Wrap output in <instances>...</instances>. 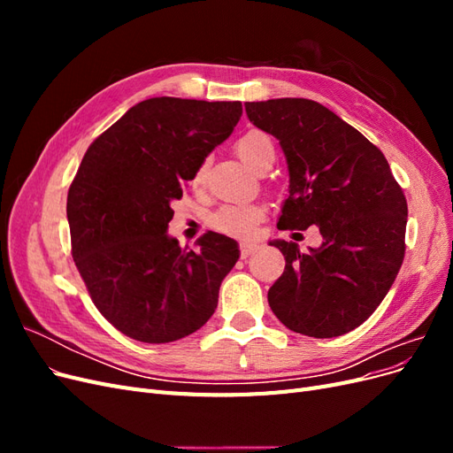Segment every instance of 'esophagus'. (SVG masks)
Wrapping results in <instances>:
<instances>
[{
	"instance_id": "1",
	"label": "esophagus",
	"mask_w": 453,
	"mask_h": 453,
	"mask_svg": "<svg viewBox=\"0 0 453 453\" xmlns=\"http://www.w3.org/2000/svg\"><path fill=\"white\" fill-rule=\"evenodd\" d=\"M257 250H258V243L253 242V240H243V242L240 243V251H242V257H243V258L253 255Z\"/></svg>"
}]
</instances>
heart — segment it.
I'll return each instance as SVG.
<instances>
[{"label": "heart", "mask_w": 453, "mask_h": 453, "mask_svg": "<svg viewBox=\"0 0 453 453\" xmlns=\"http://www.w3.org/2000/svg\"><path fill=\"white\" fill-rule=\"evenodd\" d=\"M236 155L248 164V166L260 173L268 164H273L276 158V147H273L270 135L260 130H250L236 140ZM205 177V164H200L195 172L193 185L202 187ZM263 219V210L258 205H225L213 217V226L226 234H250L255 225Z\"/></svg>", "instance_id": "heart-1"}]
</instances>
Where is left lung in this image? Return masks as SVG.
I'll use <instances>...</instances> for the list:
<instances>
[{
  "label": "left lung",
  "instance_id": "8db88e82",
  "mask_svg": "<svg viewBox=\"0 0 453 453\" xmlns=\"http://www.w3.org/2000/svg\"><path fill=\"white\" fill-rule=\"evenodd\" d=\"M289 168L280 230L318 226L319 248L273 240L285 257L268 304L295 333L342 336L365 323L401 270L408 205L381 150L325 105L306 98L245 102Z\"/></svg>",
  "mask_w": 453,
  "mask_h": 453
}]
</instances>
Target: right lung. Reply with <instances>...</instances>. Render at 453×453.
<instances>
[{"label": "right lung", "mask_w": 453, "mask_h": 453, "mask_svg": "<svg viewBox=\"0 0 453 453\" xmlns=\"http://www.w3.org/2000/svg\"><path fill=\"white\" fill-rule=\"evenodd\" d=\"M240 117V102L150 98L85 153L67 193L72 255L94 306L122 334L166 344L213 315L238 243L208 232L187 251L168 223L172 202Z\"/></svg>", "instance_id": "add662e5"}]
</instances>
